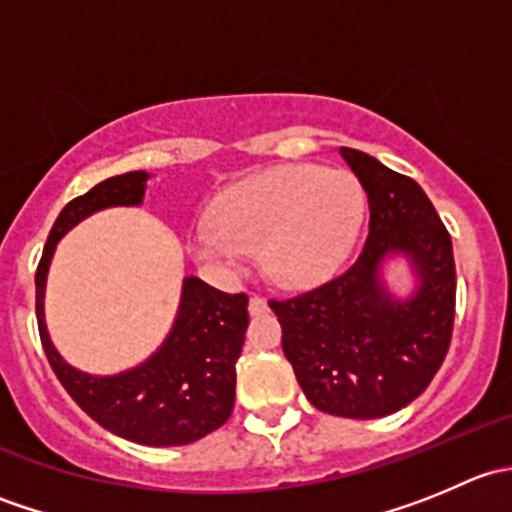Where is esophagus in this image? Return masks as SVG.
Listing matches in <instances>:
<instances>
[{
  "mask_svg": "<svg viewBox=\"0 0 512 512\" xmlns=\"http://www.w3.org/2000/svg\"><path fill=\"white\" fill-rule=\"evenodd\" d=\"M267 312V299L260 294H252L250 297V314H262Z\"/></svg>",
  "mask_w": 512,
  "mask_h": 512,
  "instance_id": "1",
  "label": "esophagus"
}]
</instances>
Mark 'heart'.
Listing matches in <instances>:
<instances>
[{
	"label": "heart",
	"instance_id": "obj_1",
	"mask_svg": "<svg viewBox=\"0 0 512 512\" xmlns=\"http://www.w3.org/2000/svg\"><path fill=\"white\" fill-rule=\"evenodd\" d=\"M364 190L347 170L285 165L242 180L215 208V223L190 235L195 257L225 272L262 250L267 275L282 285L327 277L352 250Z\"/></svg>",
	"mask_w": 512,
	"mask_h": 512
}]
</instances>
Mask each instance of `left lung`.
<instances>
[{"instance_id":"8db88e82","label":"left lung","mask_w":512,"mask_h":512,"mask_svg":"<svg viewBox=\"0 0 512 512\" xmlns=\"http://www.w3.org/2000/svg\"><path fill=\"white\" fill-rule=\"evenodd\" d=\"M369 198L359 257L324 285L270 299L282 349L314 409L381 418L423 394L451 347L456 262L446 225L421 185L354 148H339ZM404 254L417 277L399 300L380 280L386 256Z\"/></svg>"}]
</instances>
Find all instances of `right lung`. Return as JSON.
Instances as JSON below:
<instances>
[{"mask_svg":"<svg viewBox=\"0 0 512 512\" xmlns=\"http://www.w3.org/2000/svg\"><path fill=\"white\" fill-rule=\"evenodd\" d=\"M148 178L146 170L113 175L61 210L36 267V322L56 379L98 426L141 446H185L213 433L232 414L235 361L250 322L247 294H227L198 277H185L178 317L158 352L113 376L66 364L44 322L46 272L56 242L98 210L141 205Z\"/></svg>","mask_w":512,"mask_h":512,"instance_id":"obj_1","label":"right lung"}]
</instances>
